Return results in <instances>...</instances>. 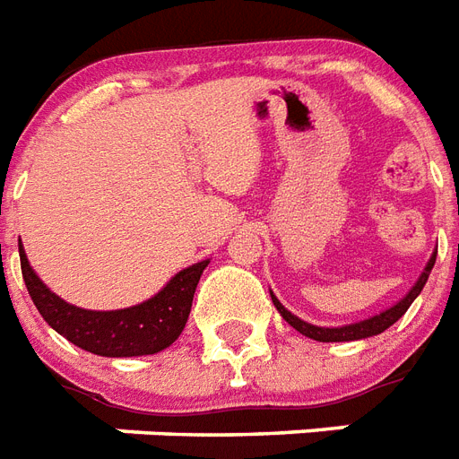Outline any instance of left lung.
Instances as JSON below:
<instances>
[{"label":"left lung","instance_id":"left-lung-1","mask_svg":"<svg viewBox=\"0 0 459 459\" xmlns=\"http://www.w3.org/2000/svg\"><path fill=\"white\" fill-rule=\"evenodd\" d=\"M436 263V253L431 255V260H429V265L424 267V273H421V277L417 280V284L408 291V296L403 300H398L394 307H388V310H384V313L375 315V317H369V320H362V322H355V325H346V327H315V325H307V322L299 320L296 315H291L287 310V307L281 306L280 300L274 299V293L270 291V296H273V303L274 307L280 310V315L284 317V320L291 325L296 332H300L303 336H307V339H315V341H325V343H329V341H358V339H368V336H375V333H381L384 329H388L394 322H398L403 317V315L408 313V307L412 306V300L417 299L421 293V289H424V284H427L429 280V273H431V267H434Z\"/></svg>","mask_w":459,"mask_h":459}]
</instances>
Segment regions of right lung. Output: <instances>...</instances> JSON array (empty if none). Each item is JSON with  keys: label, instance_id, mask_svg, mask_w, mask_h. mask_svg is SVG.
I'll return each mask as SVG.
<instances>
[{"label": "right lung", "instance_id": "right-lung-1", "mask_svg": "<svg viewBox=\"0 0 459 459\" xmlns=\"http://www.w3.org/2000/svg\"><path fill=\"white\" fill-rule=\"evenodd\" d=\"M21 253V273L32 303L51 329L75 343L82 351L104 358H132V355H153L175 343L186 325L192 310L194 291L206 270L208 260L189 265L168 281L163 291L153 299L126 307V310H82L65 303L44 287L39 277L28 265L23 247Z\"/></svg>", "mask_w": 459, "mask_h": 459}]
</instances>
